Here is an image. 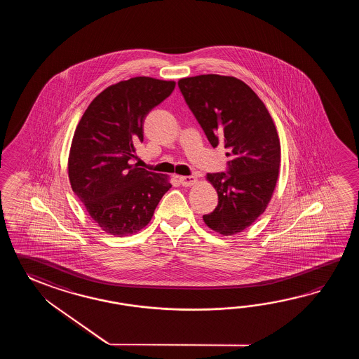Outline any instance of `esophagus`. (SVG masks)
Returning <instances> with one entry per match:
<instances>
[{
    "instance_id": "1",
    "label": "esophagus",
    "mask_w": 359,
    "mask_h": 359,
    "mask_svg": "<svg viewBox=\"0 0 359 359\" xmlns=\"http://www.w3.org/2000/svg\"><path fill=\"white\" fill-rule=\"evenodd\" d=\"M178 180L184 187H189V186H192V184L198 182V177L195 176H181Z\"/></svg>"
}]
</instances>
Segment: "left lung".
I'll return each mask as SVG.
<instances>
[{
	"instance_id": "8db88e82",
	"label": "left lung",
	"mask_w": 359,
	"mask_h": 359,
	"mask_svg": "<svg viewBox=\"0 0 359 359\" xmlns=\"http://www.w3.org/2000/svg\"><path fill=\"white\" fill-rule=\"evenodd\" d=\"M180 91L210 145L223 144L227 170L208 173L218 205L203 215L209 229L235 235L266 210L280 168V140L267 107L235 76L204 74L178 81Z\"/></svg>"
}]
</instances>
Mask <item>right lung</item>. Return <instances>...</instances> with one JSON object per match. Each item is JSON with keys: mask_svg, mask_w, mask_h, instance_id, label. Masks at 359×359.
<instances>
[{"mask_svg": "<svg viewBox=\"0 0 359 359\" xmlns=\"http://www.w3.org/2000/svg\"><path fill=\"white\" fill-rule=\"evenodd\" d=\"M173 81L136 76L96 96L76 126L69 180L92 219L107 233L128 236L147 226L164 194L167 177L132 164L144 141V122L168 97Z\"/></svg>", "mask_w": 359, "mask_h": 359, "instance_id": "add662e5", "label": "right lung"}]
</instances>
